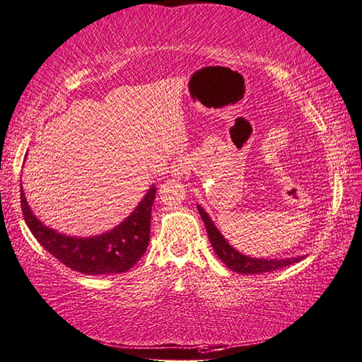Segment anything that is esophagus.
I'll return each instance as SVG.
<instances>
[{
    "mask_svg": "<svg viewBox=\"0 0 362 362\" xmlns=\"http://www.w3.org/2000/svg\"><path fill=\"white\" fill-rule=\"evenodd\" d=\"M188 169H189V161H188V158L179 157V158H175V160L173 161V165H171V174H173L174 177H183V175H185V174L188 173Z\"/></svg>",
    "mask_w": 362,
    "mask_h": 362,
    "instance_id": "esophagus-1",
    "label": "esophagus"
}]
</instances>
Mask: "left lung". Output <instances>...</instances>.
<instances>
[{"label": "left lung", "mask_w": 362, "mask_h": 362, "mask_svg": "<svg viewBox=\"0 0 362 362\" xmlns=\"http://www.w3.org/2000/svg\"><path fill=\"white\" fill-rule=\"evenodd\" d=\"M197 210L202 216V221L207 228V233L210 238V243L214 246L216 256L221 259L223 264L228 265L232 272L238 274H259V273H268V272H276L281 270V268L288 267L293 262H298L300 259H282V260H265V259H252L243 256V254L237 252L233 247L226 242L224 237L218 232L215 224L211 223L210 216L205 214L204 209L197 205Z\"/></svg>", "instance_id": "left-lung-1"}]
</instances>
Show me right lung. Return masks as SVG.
<instances>
[{"label":"right lung","instance_id":"add662e5","mask_svg":"<svg viewBox=\"0 0 362 362\" xmlns=\"http://www.w3.org/2000/svg\"><path fill=\"white\" fill-rule=\"evenodd\" d=\"M157 188H148L144 199L133 214L116 229L98 237L76 238L61 235L45 228L25 199L23 188L20 189V204L28 228L45 251L58 259L61 264L81 274H115L129 272L144 256L151 240L152 205Z\"/></svg>","mask_w":362,"mask_h":362}]
</instances>
